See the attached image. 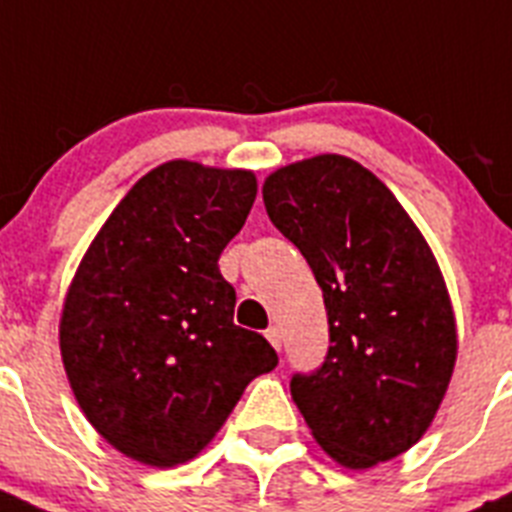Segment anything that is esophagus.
I'll use <instances>...</instances> for the list:
<instances>
[{
  "label": "esophagus",
  "instance_id": "1",
  "mask_svg": "<svg viewBox=\"0 0 512 512\" xmlns=\"http://www.w3.org/2000/svg\"><path fill=\"white\" fill-rule=\"evenodd\" d=\"M265 337H268V342L275 350H281V330H278V327H268V330H265Z\"/></svg>",
  "mask_w": 512,
  "mask_h": 512
}]
</instances>
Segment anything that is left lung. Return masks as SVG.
<instances>
[{
    "label": "left lung",
    "mask_w": 512,
    "mask_h": 512,
    "mask_svg": "<svg viewBox=\"0 0 512 512\" xmlns=\"http://www.w3.org/2000/svg\"><path fill=\"white\" fill-rule=\"evenodd\" d=\"M262 201L309 262L330 319L327 358L293 376V402L345 469L397 459L435 420L459 353L430 244L384 182L342 154L270 172Z\"/></svg>",
    "instance_id": "8db88e82"
}]
</instances>
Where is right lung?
I'll return each instance as SVG.
<instances>
[{
    "instance_id": "add662e5",
    "label": "right lung",
    "mask_w": 512,
    "mask_h": 512,
    "mask_svg": "<svg viewBox=\"0 0 512 512\" xmlns=\"http://www.w3.org/2000/svg\"><path fill=\"white\" fill-rule=\"evenodd\" d=\"M257 195L250 170L172 159L126 193L66 291L59 348L92 428L157 469L195 459L247 384L278 366L234 324L219 257Z\"/></svg>"
}]
</instances>
